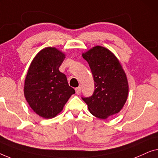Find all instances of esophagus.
I'll use <instances>...</instances> for the list:
<instances>
[{"mask_svg": "<svg viewBox=\"0 0 158 158\" xmlns=\"http://www.w3.org/2000/svg\"><path fill=\"white\" fill-rule=\"evenodd\" d=\"M75 91H76V94H79L80 92H81V87H77L75 89Z\"/></svg>", "mask_w": 158, "mask_h": 158, "instance_id": "34e87169", "label": "esophagus"}]
</instances>
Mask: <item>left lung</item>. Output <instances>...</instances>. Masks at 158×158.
<instances>
[{"mask_svg":"<svg viewBox=\"0 0 158 158\" xmlns=\"http://www.w3.org/2000/svg\"><path fill=\"white\" fill-rule=\"evenodd\" d=\"M81 56L89 65L95 86L92 97L82 99L91 114L106 119L120 112L127 99L126 73L117 56L104 46H94Z\"/></svg>","mask_w":158,"mask_h":158,"instance_id":"8db88e82","label":"left lung"}]
</instances>
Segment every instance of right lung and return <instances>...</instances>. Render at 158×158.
<instances>
[{
    "instance_id": "1",
    "label": "right lung",
    "mask_w": 158,
    "mask_h": 158,
    "mask_svg": "<svg viewBox=\"0 0 158 158\" xmlns=\"http://www.w3.org/2000/svg\"><path fill=\"white\" fill-rule=\"evenodd\" d=\"M65 53L56 47H46L35 55L24 81V97L32 110L44 119L54 118L75 91L59 69Z\"/></svg>"
}]
</instances>
